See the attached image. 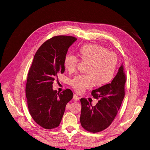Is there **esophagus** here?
<instances>
[{
    "mask_svg": "<svg viewBox=\"0 0 150 150\" xmlns=\"http://www.w3.org/2000/svg\"><path fill=\"white\" fill-rule=\"evenodd\" d=\"M73 99H74V100L75 101H78V100L79 99V97L77 96V95H76V94H74Z\"/></svg>",
    "mask_w": 150,
    "mask_h": 150,
    "instance_id": "1",
    "label": "esophagus"
}]
</instances>
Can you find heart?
<instances>
[{
  "label": "heart",
  "instance_id": "1",
  "mask_svg": "<svg viewBox=\"0 0 150 150\" xmlns=\"http://www.w3.org/2000/svg\"><path fill=\"white\" fill-rule=\"evenodd\" d=\"M79 54L81 60L89 64L87 69L88 74L77 75L70 81L71 87L77 93L84 92L94 83L102 86L112 80L117 63L115 52L108 51L106 48L98 45L86 44L80 48ZM78 63V58L71 54L66 55L63 60L65 69L69 72L76 69Z\"/></svg>",
  "mask_w": 150,
  "mask_h": 150
}]
</instances>
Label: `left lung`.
I'll use <instances>...</instances> for the list:
<instances>
[{
	"label": "left lung",
	"mask_w": 150,
	"mask_h": 150,
	"mask_svg": "<svg viewBox=\"0 0 150 150\" xmlns=\"http://www.w3.org/2000/svg\"><path fill=\"white\" fill-rule=\"evenodd\" d=\"M126 76L122 64L110 84L91 91L93 97L99 99L94 106L85 98L80 99V122L88 132L97 133L111 125L116 117L125 96Z\"/></svg>",
	"instance_id": "1"
}]
</instances>
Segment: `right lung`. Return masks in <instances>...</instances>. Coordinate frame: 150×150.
Returning <instances> with one entry per match:
<instances>
[{
	"label": "right lung",
	"instance_id": "1",
	"mask_svg": "<svg viewBox=\"0 0 150 150\" xmlns=\"http://www.w3.org/2000/svg\"><path fill=\"white\" fill-rule=\"evenodd\" d=\"M76 40L70 36H56L47 40L36 51L29 69L25 86L29 113L45 129L59 126L66 105L73 98L70 89L60 93L53 90L52 84L59 73H64V57Z\"/></svg>",
	"mask_w": 150,
	"mask_h": 150
}]
</instances>
